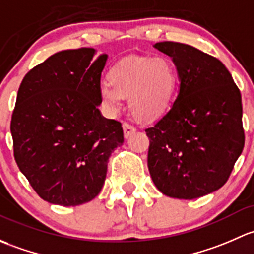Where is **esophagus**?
I'll return each mask as SVG.
<instances>
[{
    "label": "esophagus",
    "mask_w": 254,
    "mask_h": 254,
    "mask_svg": "<svg viewBox=\"0 0 254 254\" xmlns=\"http://www.w3.org/2000/svg\"><path fill=\"white\" fill-rule=\"evenodd\" d=\"M122 127H124V134H125V137H126V138L129 137V135H132L133 133H135V130H137L134 127L132 126V125L126 124V122L122 125Z\"/></svg>",
    "instance_id": "1"
}]
</instances>
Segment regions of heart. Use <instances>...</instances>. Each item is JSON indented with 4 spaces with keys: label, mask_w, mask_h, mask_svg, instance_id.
Returning <instances> with one entry per match:
<instances>
[{
    "label": "heart",
    "mask_w": 254,
    "mask_h": 254,
    "mask_svg": "<svg viewBox=\"0 0 254 254\" xmlns=\"http://www.w3.org/2000/svg\"><path fill=\"white\" fill-rule=\"evenodd\" d=\"M100 87L104 105L117 114L128 98L133 116L155 121L169 109L177 84V72L166 57L129 56L117 62Z\"/></svg>",
    "instance_id": "heart-1"
}]
</instances>
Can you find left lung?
I'll use <instances>...</instances> for the list:
<instances>
[{"label":"left lung","mask_w":254,"mask_h":254,"mask_svg":"<svg viewBox=\"0 0 254 254\" xmlns=\"http://www.w3.org/2000/svg\"><path fill=\"white\" fill-rule=\"evenodd\" d=\"M154 48L174 61L180 91L166 115L145 129L149 172L165 195L195 199L226 184L244 150L241 93L215 57L174 41Z\"/></svg>","instance_id":"obj_1"}]
</instances>
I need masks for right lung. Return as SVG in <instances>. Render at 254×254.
I'll return each instance as SVG.
<instances>
[{"label": "right lung", "mask_w": 254, "mask_h": 254, "mask_svg": "<svg viewBox=\"0 0 254 254\" xmlns=\"http://www.w3.org/2000/svg\"><path fill=\"white\" fill-rule=\"evenodd\" d=\"M82 48L50 56L23 78L10 121L14 159L39 197L70 206L100 193L124 129L101 116L108 55Z\"/></svg>", "instance_id": "1"}]
</instances>
